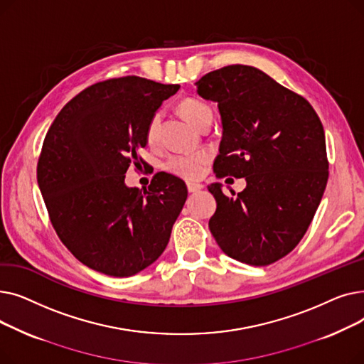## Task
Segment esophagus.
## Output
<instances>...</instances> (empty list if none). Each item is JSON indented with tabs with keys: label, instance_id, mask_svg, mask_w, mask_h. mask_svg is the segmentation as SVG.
<instances>
[{
	"label": "esophagus",
	"instance_id": "obj_1",
	"mask_svg": "<svg viewBox=\"0 0 364 364\" xmlns=\"http://www.w3.org/2000/svg\"><path fill=\"white\" fill-rule=\"evenodd\" d=\"M202 188H203L202 184H198V183H187L188 193H198V192H200Z\"/></svg>",
	"mask_w": 364,
	"mask_h": 364
}]
</instances>
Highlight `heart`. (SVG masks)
I'll list each match as a JSON object with an SVG mask.
<instances>
[{"label":"heart","instance_id":"b5f03b06","mask_svg":"<svg viewBox=\"0 0 364 364\" xmlns=\"http://www.w3.org/2000/svg\"><path fill=\"white\" fill-rule=\"evenodd\" d=\"M178 110L183 114V118L196 128H199L206 119L213 118L211 107L192 97L181 100L178 105ZM159 122L161 113H155L146 127V141L149 144H155L158 140ZM209 158L211 156H209L206 150H199L193 153H177V155H171L164 162V169L169 172V174L183 180H198L205 172Z\"/></svg>","mask_w":364,"mask_h":364}]
</instances>
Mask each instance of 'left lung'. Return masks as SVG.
Listing matches in <instances>:
<instances>
[{"instance_id":"obj_1","label":"left lung","mask_w":364,"mask_h":364,"mask_svg":"<svg viewBox=\"0 0 364 364\" xmlns=\"http://www.w3.org/2000/svg\"><path fill=\"white\" fill-rule=\"evenodd\" d=\"M196 87L200 97L218 103L221 114L215 176L246 178L235 198L218 183L208 186L217 199L209 230L233 259L270 265L304 237L326 188L329 162L320 118L302 95L252 66L213 70Z\"/></svg>"}]
</instances>
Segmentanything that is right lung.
<instances>
[{
	"label": "right lung",
	"instance_id": "add662e5",
	"mask_svg": "<svg viewBox=\"0 0 364 364\" xmlns=\"http://www.w3.org/2000/svg\"><path fill=\"white\" fill-rule=\"evenodd\" d=\"M180 85L140 76L95 82L65 105L43 143L38 186L63 245L90 269L128 277L155 262L187 199L183 180L156 172L125 186L146 146V127Z\"/></svg>",
	"mask_w": 364,
	"mask_h": 364
}]
</instances>
